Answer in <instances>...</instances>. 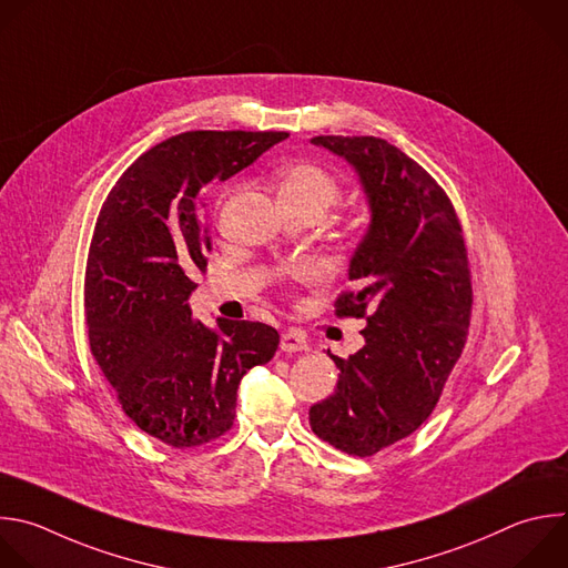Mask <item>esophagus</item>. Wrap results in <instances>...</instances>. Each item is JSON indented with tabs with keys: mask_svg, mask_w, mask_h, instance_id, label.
<instances>
[{
	"mask_svg": "<svg viewBox=\"0 0 568 568\" xmlns=\"http://www.w3.org/2000/svg\"><path fill=\"white\" fill-rule=\"evenodd\" d=\"M281 349L283 352H305L307 341L296 329H287L281 334Z\"/></svg>",
	"mask_w": 568,
	"mask_h": 568,
	"instance_id": "obj_1",
	"label": "esophagus"
}]
</instances>
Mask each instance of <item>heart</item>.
Instances as JSON below:
<instances>
[{
	"instance_id": "b5f03b06",
	"label": "heart",
	"mask_w": 568,
	"mask_h": 568,
	"mask_svg": "<svg viewBox=\"0 0 568 568\" xmlns=\"http://www.w3.org/2000/svg\"><path fill=\"white\" fill-rule=\"evenodd\" d=\"M341 196L338 178L316 162H292L278 171V199L287 210H314L323 214ZM287 276L301 283H312L321 276L314 263H298L287 270Z\"/></svg>"
}]
</instances>
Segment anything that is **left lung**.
<instances>
[{
  "label": "left lung",
  "instance_id": "8db88e82",
  "mask_svg": "<svg viewBox=\"0 0 568 568\" xmlns=\"http://www.w3.org/2000/svg\"><path fill=\"white\" fill-rule=\"evenodd\" d=\"M361 175L372 223L336 296L338 318H367L365 345L334 395L310 408L314 435L372 457L413 435L435 410L459 361L473 314L464 230L444 186L410 155L374 135H316Z\"/></svg>",
  "mask_w": 568,
  "mask_h": 568
}]
</instances>
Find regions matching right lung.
Returning <instances> with one entry per match:
<instances>
[{
	"mask_svg": "<svg viewBox=\"0 0 568 568\" xmlns=\"http://www.w3.org/2000/svg\"><path fill=\"white\" fill-rule=\"evenodd\" d=\"M285 131H186L142 153L109 192L89 247L91 354L124 415L171 448L223 437L243 374L267 363L278 332L258 321L192 318L189 294L212 241L201 196L252 164Z\"/></svg>",
	"mask_w": 568,
	"mask_h": 568,
	"instance_id": "1",
	"label": "right lung"
}]
</instances>
